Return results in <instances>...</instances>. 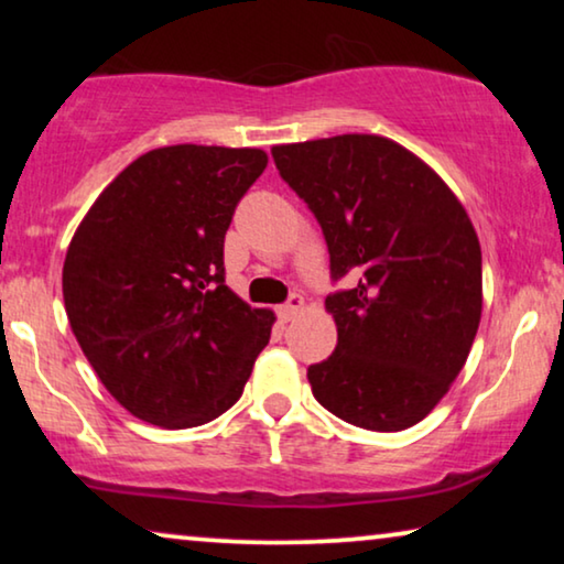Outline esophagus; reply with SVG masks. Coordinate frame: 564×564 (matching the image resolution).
<instances>
[{"label":"esophagus","instance_id":"esophagus-1","mask_svg":"<svg viewBox=\"0 0 564 564\" xmlns=\"http://www.w3.org/2000/svg\"><path fill=\"white\" fill-rule=\"evenodd\" d=\"M300 311H303V297H300V295H290L288 303L276 307V313H280L282 321H292Z\"/></svg>","mask_w":564,"mask_h":564}]
</instances>
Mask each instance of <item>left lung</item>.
<instances>
[{
  "mask_svg": "<svg viewBox=\"0 0 564 564\" xmlns=\"http://www.w3.org/2000/svg\"><path fill=\"white\" fill-rule=\"evenodd\" d=\"M274 164L326 238L338 328L307 367L318 403L351 426L426 419L465 367L482 313V253L465 207L434 169L382 135L274 145Z\"/></svg>",
  "mask_w": 564,
  "mask_h": 564,
  "instance_id": "obj_1",
  "label": "left lung"
}]
</instances>
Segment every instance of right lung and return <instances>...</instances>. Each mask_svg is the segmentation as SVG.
I'll return each instance as SVG.
<instances>
[{
  "mask_svg": "<svg viewBox=\"0 0 564 564\" xmlns=\"http://www.w3.org/2000/svg\"><path fill=\"white\" fill-rule=\"evenodd\" d=\"M267 169L259 149L166 145L115 176L76 228L64 303L107 392L145 423L192 429L241 398L274 313L226 288L223 243Z\"/></svg>",
  "mask_w": 564,
  "mask_h": 564,
  "instance_id": "obj_1",
  "label": "right lung"
}]
</instances>
